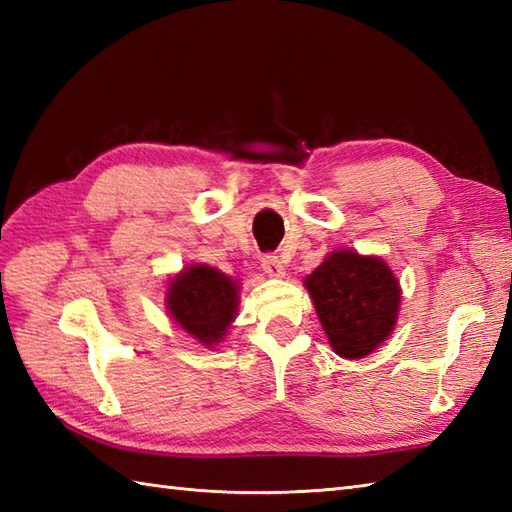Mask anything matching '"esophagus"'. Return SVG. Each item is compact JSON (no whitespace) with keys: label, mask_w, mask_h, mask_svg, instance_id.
Returning a JSON list of instances; mask_svg holds the SVG:
<instances>
[{"label":"esophagus","mask_w":512,"mask_h":512,"mask_svg":"<svg viewBox=\"0 0 512 512\" xmlns=\"http://www.w3.org/2000/svg\"><path fill=\"white\" fill-rule=\"evenodd\" d=\"M262 268H264V273L268 277H273V279H279V277L286 275V268H284V264L279 262L277 255H266L262 259Z\"/></svg>","instance_id":"esophagus-1"}]
</instances>
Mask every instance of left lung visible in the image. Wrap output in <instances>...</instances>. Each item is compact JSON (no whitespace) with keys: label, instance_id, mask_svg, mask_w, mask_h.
Segmentation results:
<instances>
[{"label":"left lung","instance_id":"8db88e82","mask_svg":"<svg viewBox=\"0 0 512 512\" xmlns=\"http://www.w3.org/2000/svg\"><path fill=\"white\" fill-rule=\"evenodd\" d=\"M332 350L358 361L394 332L400 281L383 257L336 248L303 279Z\"/></svg>","mask_w":512,"mask_h":512}]
</instances>
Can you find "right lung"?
I'll return each instance as SVG.
<instances>
[{
    "instance_id": "right-lung-1",
    "label": "right lung",
    "mask_w": 512,
    "mask_h": 512,
    "mask_svg": "<svg viewBox=\"0 0 512 512\" xmlns=\"http://www.w3.org/2000/svg\"><path fill=\"white\" fill-rule=\"evenodd\" d=\"M239 279L209 264H187L167 284L165 306L173 323L204 347L224 341L239 310Z\"/></svg>"
}]
</instances>
